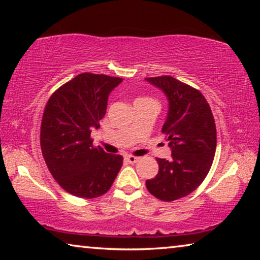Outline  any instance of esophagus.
Instances as JSON below:
<instances>
[{
  "instance_id": "34e87169",
  "label": "esophagus",
  "mask_w": 260,
  "mask_h": 260,
  "mask_svg": "<svg viewBox=\"0 0 260 260\" xmlns=\"http://www.w3.org/2000/svg\"><path fill=\"white\" fill-rule=\"evenodd\" d=\"M126 159L128 160V162H131V164H135V162H138L140 160V157H135V156L128 155V156L126 157Z\"/></svg>"
}]
</instances>
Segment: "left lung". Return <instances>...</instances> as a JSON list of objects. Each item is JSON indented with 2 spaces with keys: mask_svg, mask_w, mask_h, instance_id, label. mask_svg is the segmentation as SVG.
I'll use <instances>...</instances> for the list:
<instances>
[{
  "mask_svg": "<svg viewBox=\"0 0 260 260\" xmlns=\"http://www.w3.org/2000/svg\"><path fill=\"white\" fill-rule=\"evenodd\" d=\"M169 101L161 132L172 160L157 158L158 174L147 189L158 200L171 202L189 195L203 182L212 165L217 131L209 103L201 91L170 76L146 78Z\"/></svg>",
  "mask_w": 260,
  "mask_h": 260,
  "instance_id": "1",
  "label": "left lung"
}]
</instances>
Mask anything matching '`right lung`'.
I'll use <instances>...</instances> for the list:
<instances>
[{"instance_id": "obj_1", "label": "right lung", "mask_w": 260, "mask_h": 260, "mask_svg": "<svg viewBox=\"0 0 260 260\" xmlns=\"http://www.w3.org/2000/svg\"><path fill=\"white\" fill-rule=\"evenodd\" d=\"M121 81L104 74H78L46 105L40 134L43 158L59 186L77 197L103 195L122 166L120 155L94 148L90 138L105 116L110 93Z\"/></svg>"}]
</instances>
